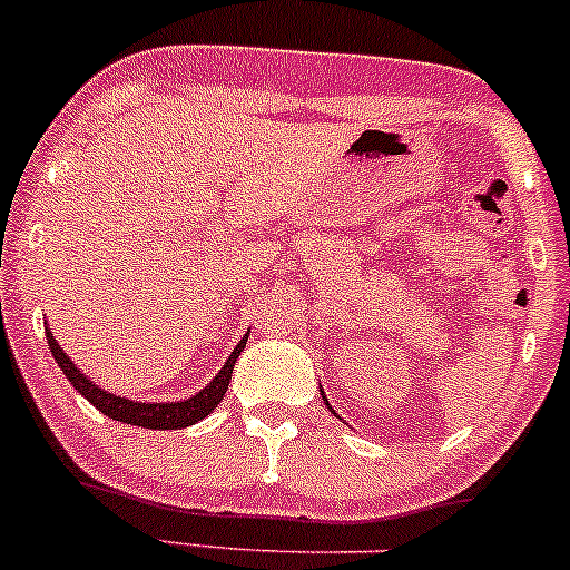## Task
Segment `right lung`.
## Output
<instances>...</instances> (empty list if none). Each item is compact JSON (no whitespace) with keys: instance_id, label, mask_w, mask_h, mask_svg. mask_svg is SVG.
Returning a JSON list of instances; mask_svg holds the SVG:
<instances>
[{"instance_id":"obj_1","label":"right lung","mask_w":570,"mask_h":570,"mask_svg":"<svg viewBox=\"0 0 570 570\" xmlns=\"http://www.w3.org/2000/svg\"><path fill=\"white\" fill-rule=\"evenodd\" d=\"M45 337H48V345L50 351H53L58 367L63 370V375L69 377V383L75 385V389L80 391V394L88 399L96 410H101L104 415H109L112 421L130 423V426H141V429H187L193 426V423L203 421L206 415H212V410L217 407L222 396L227 394L233 367L235 362H238L240 351L246 348V340H248V335L240 340V343L233 348L230 356H227L225 367L217 372V377H214V381L203 391H198L195 396L185 399V402H134V399L117 396V394H109V391L98 389L94 381H88V377L71 364V358L63 353L61 345L56 343L53 332L48 330L45 332Z\"/></svg>"}]
</instances>
